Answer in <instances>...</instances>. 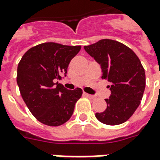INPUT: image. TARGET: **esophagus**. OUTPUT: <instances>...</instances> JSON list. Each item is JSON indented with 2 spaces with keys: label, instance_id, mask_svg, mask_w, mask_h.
<instances>
[{
  "label": "esophagus",
  "instance_id": "esophagus-1",
  "mask_svg": "<svg viewBox=\"0 0 160 160\" xmlns=\"http://www.w3.org/2000/svg\"><path fill=\"white\" fill-rule=\"evenodd\" d=\"M84 95L87 96V97H89V98H91V99H94V98H96V96H93V95H90V94L85 93V92H84Z\"/></svg>",
  "mask_w": 160,
  "mask_h": 160
}]
</instances>
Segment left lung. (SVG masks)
Returning <instances> with one entry per match:
<instances>
[{
  "instance_id": "1",
  "label": "left lung",
  "mask_w": 160,
  "mask_h": 160,
  "mask_svg": "<svg viewBox=\"0 0 160 160\" xmlns=\"http://www.w3.org/2000/svg\"><path fill=\"white\" fill-rule=\"evenodd\" d=\"M85 50L101 65L102 79L111 83L107 107L96 118L107 125H119L131 118L144 92L145 71L130 48L112 39H102L85 46Z\"/></svg>"
}]
</instances>
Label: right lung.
Returning a JSON list of instances; mask_svg holds the SVG:
<instances>
[{"label":"right lung","mask_w":160,"mask_h":160,"mask_svg":"<svg viewBox=\"0 0 160 160\" xmlns=\"http://www.w3.org/2000/svg\"><path fill=\"white\" fill-rule=\"evenodd\" d=\"M80 46L44 42L24 53L18 66L17 82L23 101L40 122L60 126L69 120L82 90H67L57 80L66 76L70 60Z\"/></svg>","instance_id":"obj_1"}]
</instances>
